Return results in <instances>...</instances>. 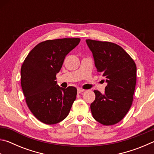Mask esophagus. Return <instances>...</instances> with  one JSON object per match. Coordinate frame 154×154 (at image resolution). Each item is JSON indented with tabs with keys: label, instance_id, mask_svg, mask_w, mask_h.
<instances>
[{
	"label": "esophagus",
	"instance_id": "34e87169",
	"mask_svg": "<svg viewBox=\"0 0 154 154\" xmlns=\"http://www.w3.org/2000/svg\"><path fill=\"white\" fill-rule=\"evenodd\" d=\"M84 91H85V90L82 89V88H78V89H77V92L78 93H82L83 92H84Z\"/></svg>",
	"mask_w": 154,
	"mask_h": 154
}]
</instances>
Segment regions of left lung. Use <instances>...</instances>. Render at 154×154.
<instances>
[{
    "label": "left lung",
    "mask_w": 154,
    "mask_h": 154,
    "mask_svg": "<svg viewBox=\"0 0 154 154\" xmlns=\"http://www.w3.org/2000/svg\"><path fill=\"white\" fill-rule=\"evenodd\" d=\"M98 74L106 78L105 94L94 90L96 98L90 105L93 118L109 126L120 122L133 100L137 82V66L124 49L106 41L86 39Z\"/></svg>",
    "instance_id": "obj_1"
}]
</instances>
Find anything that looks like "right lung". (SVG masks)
Segmentation results:
<instances>
[{
	"label": "right lung",
	"mask_w": 154,
	"mask_h": 154,
	"mask_svg": "<svg viewBox=\"0 0 154 154\" xmlns=\"http://www.w3.org/2000/svg\"><path fill=\"white\" fill-rule=\"evenodd\" d=\"M80 38H60L38 43L30 51L21 68V85L30 111L46 124L59 123L66 118L76 99V88L57 85L56 74L65 57Z\"/></svg>",
	"instance_id": "add662e5"
}]
</instances>
